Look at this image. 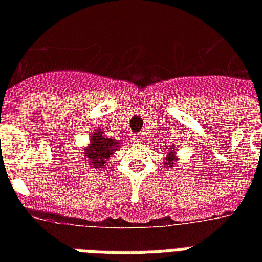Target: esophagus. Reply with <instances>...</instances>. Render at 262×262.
Instances as JSON below:
<instances>
[{
  "instance_id": "esophagus-1",
  "label": "esophagus",
  "mask_w": 262,
  "mask_h": 262,
  "mask_svg": "<svg viewBox=\"0 0 262 262\" xmlns=\"http://www.w3.org/2000/svg\"><path fill=\"white\" fill-rule=\"evenodd\" d=\"M133 140H135L136 143H141L143 141V136H141V133H136L135 136H133Z\"/></svg>"
}]
</instances>
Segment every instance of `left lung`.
I'll use <instances>...</instances> for the list:
<instances>
[{
  "label": "left lung",
  "instance_id": "left-lung-1",
  "mask_svg": "<svg viewBox=\"0 0 262 262\" xmlns=\"http://www.w3.org/2000/svg\"><path fill=\"white\" fill-rule=\"evenodd\" d=\"M177 160H178V158H177V149H175V145H171V148H170V151H168L167 156H166V160H164V166H167V167H172Z\"/></svg>",
  "mask_w": 262,
  "mask_h": 262
}]
</instances>
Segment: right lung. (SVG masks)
<instances>
[{"label": "right lung", "instance_id": "right-lung-1", "mask_svg": "<svg viewBox=\"0 0 262 262\" xmlns=\"http://www.w3.org/2000/svg\"><path fill=\"white\" fill-rule=\"evenodd\" d=\"M121 141L104 136V132L98 127L91 135L88 144L83 148V158L88 162L91 168L102 170L111 162V155L118 149Z\"/></svg>", "mask_w": 262, "mask_h": 262}]
</instances>
